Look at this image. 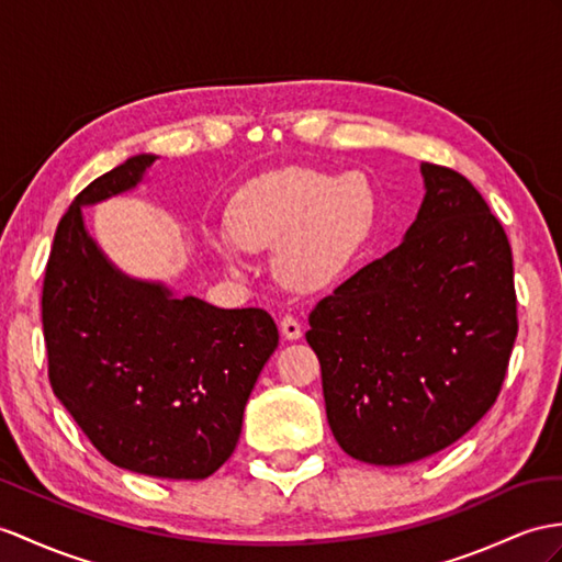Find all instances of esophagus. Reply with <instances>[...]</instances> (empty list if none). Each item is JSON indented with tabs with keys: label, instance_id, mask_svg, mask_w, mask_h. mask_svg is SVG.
<instances>
[{
	"label": "esophagus",
	"instance_id": "obj_1",
	"mask_svg": "<svg viewBox=\"0 0 562 562\" xmlns=\"http://www.w3.org/2000/svg\"><path fill=\"white\" fill-rule=\"evenodd\" d=\"M279 326H281V336L285 340H297L300 336H303V326H300V322L295 317H291V314H285Z\"/></svg>",
	"mask_w": 562,
	"mask_h": 562
}]
</instances>
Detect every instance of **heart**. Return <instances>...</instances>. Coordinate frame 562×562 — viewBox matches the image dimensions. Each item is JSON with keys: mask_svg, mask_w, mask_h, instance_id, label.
<instances>
[{"mask_svg": "<svg viewBox=\"0 0 562 562\" xmlns=\"http://www.w3.org/2000/svg\"><path fill=\"white\" fill-rule=\"evenodd\" d=\"M374 190L362 173L281 169L255 178L228 212L231 236L248 250L279 248L273 267L297 291L334 283L374 224ZM214 250L236 265V245L212 234Z\"/></svg>", "mask_w": 562, "mask_h": 562, "instance_id": "heart-1", "label": "heart"}]
</instances>
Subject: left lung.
<instances>
[{"instance_id": "1", "label": "left lung", "mask_w": 562, "mask_h": 562, "mask_svg": "<svg viewBox=\"0 0 562 562\" xmlns=\"http://www.w3.org/2000/svg\"><path fill=\"white\" fill-rule=\"evenodd\" d=\"M419 173L424 198L398 248L319 300L305 334L334 439L386 468L439 453L488 413L517 336L498 218L458 171Z\"/></svg>"}]
</instances>
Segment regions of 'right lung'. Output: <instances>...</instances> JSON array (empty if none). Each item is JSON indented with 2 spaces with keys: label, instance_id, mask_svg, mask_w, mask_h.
<instances>
[{
  "label": "right lung",
  "instance_id": "add662e5",
  "mask_svg": "<svg viewBox=\"0 0 562 562\" xmlns=\"http://www.w3.org/2000/svg\"><path fill=\"white\" fill-rule=\"evenodd\" d=\"M157 159L135 155L94 178L57 226L43 289L49 384L116 468L204 479L234 453L279 331L265 310L181 297L100 248L83 207L135 190Z\"/></svg>",
  "mask_w": 562,
  "mask_h": 562
}]
</instances>
